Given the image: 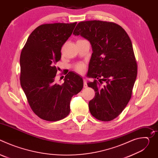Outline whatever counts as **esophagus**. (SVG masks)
Instances as JSON below:
<instances>
[{
	"label": "esophagus",
	"instance_id": "1",
	"mask_svg": "<svg viewBox=\"0 0 158 158\" xmlns=\"http://www.w3.org/2000/svg\"><path fill=\"white\" fill-rule=\"evenodd\" d=\"M83 81H84V88H86V87H87L86 79H83Z\"/></svg>",
	"mask_w": 158,
	"mask_h": 158
}]
</instances>
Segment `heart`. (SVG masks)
Instances as JSON below:
<instances>
[{"mask_svg":"<svg viewBox=\"0 0 158 158\" xmlns=\"http://www.w3.org/2000/svg\"><path fill=\"white\" fill-rule=\"evenodd\" d=\"M85 69V65L82 62H79L74 65V69L79 73H82Z\"/></svg>","mask_w":158,"mask_h":158,"instance_id":"b5f03b06","label":"heart"}]
</instances>
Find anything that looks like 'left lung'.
Instances as JSON below:
<instances>
[{
    "label": "left lung",
    "instance_id": "8db88e82",
    "mask_svg": "<svg viewBox=\"0 0 158 158\" xmlns=\"http://www.w3.org/2000/svg\"><path fill=\"white\" fill-rule=\"evenodd\" d=\"M73 34L88 40L93 49L87 76L96 79L87 85L96 93L89 102L90 112L99 121H112L129 102L137 77L131 40L118 24L101 20L79 22Z\"/></svg>",
    "mask_w": 158,
    "mask_h": 158
}]
</instances>
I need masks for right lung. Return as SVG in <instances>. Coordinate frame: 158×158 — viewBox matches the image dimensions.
Wrapping results in <instances>:
<instances>
[{"label":"right lung","mask_w":158,"mask_h":158,"mask_svg":"<svg viewBox=\"0 0 158 158\" xmlns=\"http://www.w3.org/2000/svg\"><path fill=\"white\" fill-rule=\"evenodd\" d=\"M76 24L40 25L30 34L22 50L20 85L32 111L42 119L57 121L68 116L72 97L83 87L82 77L74 72L65 76L61 85L55 81V64Z\"/></svg>","instance_id":"1"}]
</instances>
